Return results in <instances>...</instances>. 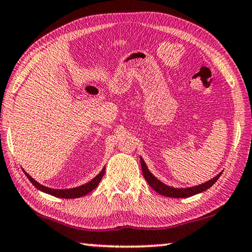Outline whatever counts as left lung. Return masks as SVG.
<instances>
[{
  "instance_id": "8db88e82",
  "label": "left lung",
  "mask_w": 252,
  "mask_h": 252,
  "mask_svg": "<svg viewBox=\"0 0 252 252\" xmlns=\"http://www.w3.org/2000/svg\"><path fill=\"white\" fill-rule=\"evenodd\" d=\"M141 160V167H142V173H143V176L145 178V181L148 182V184L155 189L156 192H158L159 194H162L165 196H168V198H189V196L195 195L198 193H201L203 191H206L209 188L213 187V185L216 183V181L220 177L221 171L220 174H217L216 176L211 180L205 182V183L195 185V187H191V188H171L169 185H166L165 183H162L161 181H159L156 176H153V174L149 170L148 166L145 165L144 160L142 159V157H140Z\"/></svg>"
}]
</instances>
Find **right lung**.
I'll use <instances>...</instances> for the list:
<instances>
[{"label": "right lung", "instance_id": "add662e5", "mask_svg": "<svg viewBox=\"0 0 252 252\" xmlns=\"http://www.w3.org/2000/svg\"><path fill=\"white\" fill-rule=\"evenodd\" d=\"M104 171L105 168L102 169L99 174L96 175L95 177L93 178L92 181L87 182L86 184H83L81 187H77V188H72V189H51V188H47L44 187V185L39 184L37 181H35L34 178L32 176H29V174H27L26 171L24 170L25 175H26L27 178L29 181L32 182V185L36 189H38L39 191L47 193V194H51L53 196H57V198H63V199H76V198H81V196L86 195L87 193H90L91 191H93L94 189H95L97 185H99L100 181L102 180V177H103L104 175Z\"/></svg>", "mask_w": 252, "mask_h": 252}]
</instances>
